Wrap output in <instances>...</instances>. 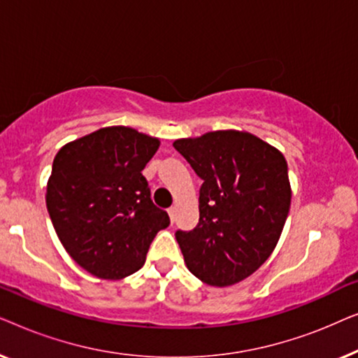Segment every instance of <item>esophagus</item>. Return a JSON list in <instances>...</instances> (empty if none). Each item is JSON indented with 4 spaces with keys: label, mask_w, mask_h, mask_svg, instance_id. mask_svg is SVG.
Instances as JSON below:
<instances>
[{
    "label": "esophagus",
    "mask_w": 358,
    "mask_h": 358,
    "mask_svg": "<svg viewBox=\"0 0 358 358\" xmlns=\"http://www.w3.org/2000/svg\"><path fill=\"white\" fill-rule=\"evenodd\" d=\"M168 215H169L171 223H174L176 222V215H178V207H176V205H173V207L168 208Z\"/></svg>",
    "instance_id": "34e87169"
}]
</instances>
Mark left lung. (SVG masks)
Returning <instances> with one entry per match:
<instances>
[{"label": "left lung", "mask_w": 358, "mask_h": 358, "mask_svg": "<svg viewBox=\"0 0 358 358\" xmlns=\"http://www.w3.org/2000/svg\"><path fill=\"white\" fill-rule=\"evenodd\" d=\"M173 145L203 180L199 224L176 231L185 266L207 285H234L277 246L292 202L287 161L267 141L239 130Z\"/></svg>", "instance_id": "8db88e82"}]
</instances>
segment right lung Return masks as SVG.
Instances as JSON below:
<instances>
[{
  "instance_id": "right-lung-1",
  "label": "right lung",
  "mask_w": 358,
  "mask_h": 358,
  "mask_svg": "<svg viewBox=\"0 0 358 358\" xmlns=\"http://www.w3.org/2000/svg\"><path fill=\"white\" fill-rule=\"evenodd\" d=\"M159 138L104 127L62 146L45 202L57 236L91 275L120 280L143 267L156 233L169 224L141 174Z\"/></svg>"
}]
</instances>
